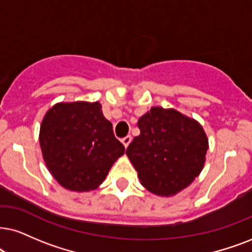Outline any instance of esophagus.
<instances>
[{
    "instance_id": "34e87169",
    "label": "esophagus",
    "mask_w": 252,
    "mask_h": 252,
    "mask_svg": "<svg viewBox=\"0 0 252 252\" xmlns=\"http://www.w3.org/2000/svg\"><path fill=\"white\" fill-rule=\"evenodd\" d=\"M121 142L123 143V145L126 146V148H128V145L130 144V142H131V136L130 135H128V136H126V137H123L122 139H121Z\"/></svg>"
}]
</instances>
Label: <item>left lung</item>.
Returning <instances> with one entry per match:
<instances>
[{"label":"left lung","mask_w":252,"mask_h":252,"mask_svg":"<svg viewBox=\"0 0 252 252\" xmlns=\"http://www.w3.org/2000/svg\"><path fill=\"white\" fill-rule=\"evenodd\" d=\"M141 133L126 149L141 184L156 195H176L202 171L208 150L205 130L174 109L152 107L138 120Z\"/></svg>","instance_id":"obj_1"}]
</instances>
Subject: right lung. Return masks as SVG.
Returning a JSON list of instances; mask_svg holds the SVG:
<instances>
[{"label":"right lung","mask_w":252,"mask_h":252,"mask_svg":"<svg viewBox=\"0 0 252 252\" xmlns=\"http://www.w3.org/2000/svg\"><path fill=\"white\" fill-rule=\"evenodd\" d=\"M39 144L53 178L66 189H97L126 149L114 136L113 124L100 102H60L40 124Z\"/></svg>","instance_id":"right-lung-1"}]
</instances>
